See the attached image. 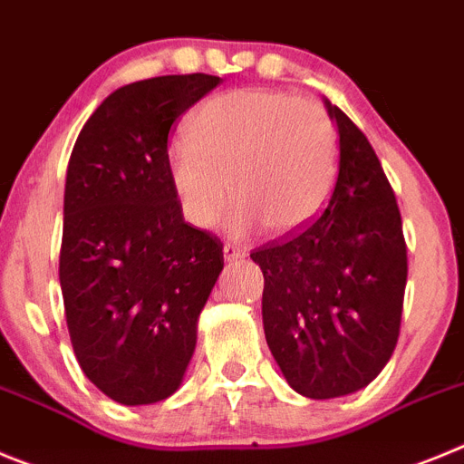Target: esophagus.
I'll return each instance as SVG.
<instances>
[{
	"instance_id": "obj_1",
	"label": "esophagus",
	"mask_w": 464,
	"mask_h": 464,
	"mask_svg": "<svg viewBox=\"0 0 464 464\" xmlns=\"http://www.w3.org/2000/svg\"><path fill=\"white\" fill-rule=\"evenodd\" d=\"M247 256V252H245V247H237V245H224V258L227 261H240V258Z\"/></svg>"
}]
</instances>
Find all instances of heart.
I'll return each mask as SVG.
<instances>
[{
  "instance_id": "heart-1",
  "label": "heart",
  "mask_w": 464,
  "mask_h": 464,
  "mask_svg": "<svg viewBox=\"0 0 464 464\" xmlns=\"http://www.w3.org/2000/svg\"><path fill=\"white\" fill-rule=\"evenodd\" d=\"M169 178L187 219L198 228L219 222L236 196L231 224L258 222L291 233L310 222L331 196L337 175V133L310 99L277 90H231L196 108L187 136L170 143Z\"/></svg>"
}]
</instances>
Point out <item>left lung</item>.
Returning <instances> with one entry per match:
<instances>
[{
  "mask_svg": "<svg viewBox=\"0 0 464 464\" xmlns=\"http://www.w3.org/2000/svg\"><path fill=\"white\" fill-rule=\"evenodd\" d=\"M340 133L324 210L252 252L263 270V331L295 393L331 400L372 382L398 344L407 245L398 201L365 133L325 99Z\"/></svg>",
  "mask_w": 464,
  "mask_h": 464,
  "instance_id": "8db88e82",
  "label": "left lung"
}]
</instances>
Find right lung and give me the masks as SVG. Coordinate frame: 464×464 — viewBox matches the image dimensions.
Here are the masks:
<instances>
[{
  "instance_id": "add662e5",
  "label": "right lung",
  "mask_w": 464,
  "mask_h": 464,
  "mask_svg": "<svg viewBox=\"0 0 464 464\" xmlns=\"http://www.w3.org/2000/svg\"><path fill=\"white\" fill-rule=\"evenodd\" d=\"M219 82L187 73L120 87L71 152L60 252L66 325L85 377L129 407L180 388L224 268L222 242L185 222L166 164L173 122Z\"/></svg>"
}]
</instances>
